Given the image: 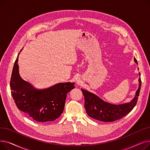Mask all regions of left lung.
<instances>
[{
    "label": "left lung",
    "instance_id": "obj_1",
    "mask_svg": "<svg viewBox=\"0 0 150 150\" xmlns=\"http://www.w3.org/2000/svg\"><path fill=\"white\" fill-rule=\"evenodd\" d=\"M134 60L137 64L135 58ZM139 75H140V73ZM139 81V89L136 91L134 98L130 103L118 105L108 103L95 94L81 89L84 97V107L88 115L94 119L106 122H114L122 119L129 114L137 104L141 87V78L140 77Z\"/></svg>",
    "mask_w": 150,
    "mask_h": 150
}]
</instances>
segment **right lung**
Returning a JSON list of instances; mask_svg holds the SVG:
<instances>
[{"label": "right lung", "mask_w": 150, "mask_h": 150, "mask_svg": "<svg viewBox=\"0 0 150 150\" xmlns=\"http://www.w3.org/2000/svg\"><path fill=\"white\" fill-rule=\"evenodd\" d=\"M18 56L10 79L11 93L16 105L18 109L37 122L56 120L63 112L67 93L75 88L74 83H61L49 88L37 90L20 76Z\"/></svg>", "instance_id": "right-lung-1"}]
</instances>
